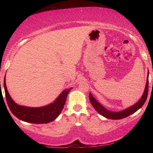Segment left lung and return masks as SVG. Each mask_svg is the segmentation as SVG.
I'll use <instances>...</instances> for the list:
<instances>
[{
	"label": "left lung",
	"instance_id": "left-lung-1",
	"mask_svg": "<svg viewBox=\"0 0 153 153\" xmlns=\"http://www.w3.org/2000/svg\"><path fill=\"white\" fill-rule=\"evenodd\" d=\"M149 74L148 71L146 84V86H145L144 91L143 94L142 96V97L140 98V100L136 103H135V104L133 105L132 106H131V107L126 108V109L119 111V112H114V111H108L107 108H105L103 107L101 104H100V103L94 98L91 93L90 92L89 99L90 103H91L92 105L96 109V111H97L100 115H102L103 117H105L106 118L111 119V120H120V119L128 117V116L131 115V114L136 112L139 108H140L142 106L144 105L145 102H146L149 92Z\"/></svg>",
	"mask_w": 153,
	"mask_h": 153
}]
</instances>
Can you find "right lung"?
<instances>
[{"label":"right lung","mask_w":153,"mask_h":153,"mask_svg":"<svg viewBox=\"0 0 153 153\" xmlns=\"http://www.w3.org/2000/svg\"><path fill=\"white\" fill-rule=\"evenodd\" d=\"M4 88L7 102L10 111L19 120L32 123H47L60 115L65 104L67 96L72 88L64 90L53 102L40 107H28L15 103L10 96L4 78Z\"/></svg>","instance_id":"add662e5"}]
</instances>
